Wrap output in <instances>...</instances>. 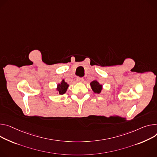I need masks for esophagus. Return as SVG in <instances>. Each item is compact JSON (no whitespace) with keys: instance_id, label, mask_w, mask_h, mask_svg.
Returning a JSON list of instances; mask_svg holds the SVG:
<instances>
[{"instance_id":"34e87169","label":"esophagus","mask_w":157,"mask_h":157,"mask_svg":"<svg viewBox=\"0 0 157 157\" xmlns=\"http://www.w3.org/2000/svg\"><path fill=\"white\" fill-rule=\"evenodd\" d=\"M83 81H84V79L82 78H77L76 79V81L78 82H83Z\"/></svg>"}]
</instances>
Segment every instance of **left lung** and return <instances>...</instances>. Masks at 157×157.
<instances>
[{"instance_id":"1","label":"left lung","mask_w":157,"mask_h":157,"mask_svg":"<svg viewBox=\"0 0 157 157\" xmlns=\"http://www.w3.org/2000/svg\"><path fill=\"white\" fill-rule=\"evenodd\" d=\"M90 86L94 93L99 94L103 90V85L99 84V82L96 79H94L91 82H90Z\"/></svg>"}]
</instances>
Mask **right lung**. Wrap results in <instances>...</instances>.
Here are the masks:
<instances>
[{
	"instance_id": "obj_1",
	"label": "right lung",
	"mask_w": 157,
	"mask_h": 157,
	"mask_svg": "<svg viewBox=\"0 0 157 157\" xmlns=\"http://www.w3.org/2000/svg\"><path fill=\"white\" fill-rule=\"evenodd\" d=\"M69 86V84L65 82L64 79H63L60 83L57 84V88L56 89L57 91V94H59L61 95L64 94L67 91Z\"/></svg>"
}]
</instances>
